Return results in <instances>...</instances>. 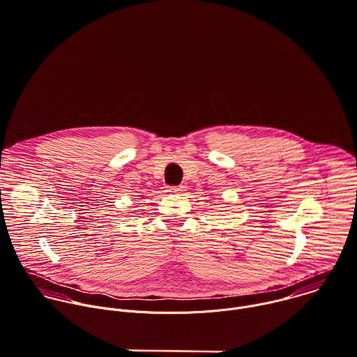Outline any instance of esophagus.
Segmentation results:
<instances>
[{"mask_svg": "<svg viewBox=\"0 0 357 357\" xmlns=\"http://www.w3.org/2000/svg\"><path fill=\"white\" fill-rule=\"evenodd\" d=\"M180 191H181V187H178V185H167L166 187V192L167 194H177Z\"/></svg>", "mask_w": 357, "mask_h": 357, "instance_id": "1", "label": "esophagus"}]
</instances>
